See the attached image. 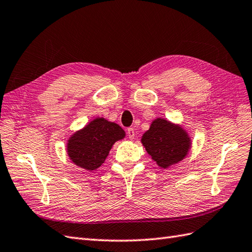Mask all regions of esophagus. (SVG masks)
<instances>
[{
  "label": "esophagus",
  "instance_id": "34e87169",
  "mask_svg": "<svg viewBox=\"0 0 252 252\" xmlns=\"http://www.w3.org/2000/svg\"><path fill=\"white\" fill-rule=\"evenodd\" d=\"M126 133H127V136L130 139H133L134 137H135V131H134V128L128 127L126 130Z\"/></svg>",
  "mask_w": 252,
  "mask_h": 252
}]
</instances>
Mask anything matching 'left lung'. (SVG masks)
I'll list each match as a JSON object with an SVG mask.
<instances>
[{
  "label": "left lung",
  "instance_id": "left-lung-1",
  "mask_svg": "<svg viewBox=\"0 0 252 252\" xmlns=\"http://www.w3.org/2000/svg\"><path fill=\"white\" fill-rule=\"evenodd\" d=\"M142 143L151 159L163 168L180 162L191 147L190 137L184 128L162 118L153 121Z\"/></svg>",
  "mask_w": 252,
  "mask_h": 252
}]
</instances>
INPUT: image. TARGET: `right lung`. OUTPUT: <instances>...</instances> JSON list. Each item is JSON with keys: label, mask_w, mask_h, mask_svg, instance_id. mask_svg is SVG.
Listing matches in <instances>:
<instances>
[{"label": "right lung", "mask_w": 252, "mask_h": 252, "mask_svg": "<svg viewBox=\"0 0 252 252\" xmlns=\"http://www.w3.org/2000/svg\"><path fill=\"white\" fill-rule=\"evenodd\" d=\"M125 136L124 128L115 122L95 118L69 137L67 155L77 166L93 171L103 164L117 140Z\"/></svg>", "instance_id": "right-lung-1"}]
</instances>
